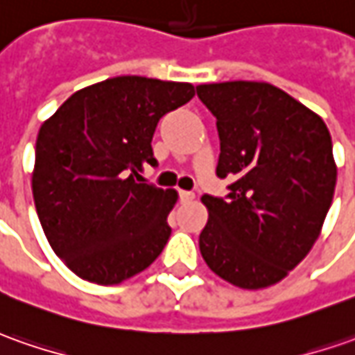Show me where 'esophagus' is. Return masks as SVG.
Returning a JSON list of instances; mask_svg holds the SVG:
<instances>
[{"label":"esophagus","mask_w":355,"mask_h":355,"mask_svg":"<svg viewBox=\"0 0 355 355\" xmlns=\"http://www.w3.org/2000/svg\"><path fill=\"white\" fill-rule=\"evenodd\" d=\"M180 202H192L194 200V192L192 190H178Z\"/></svg>","instance_id":"obj_1"}]
</instances>
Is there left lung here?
I'll return each instance as SVG.
<instances>
[{
  "instance_id": "obj_1",
  "label": "left lung",
  "mask_w": 355,
  "mask_h": 355,
  "mask_svg": "<svg viewBox=\"0 0 355 355\" xmlns=\"http://www.w3.org/2000/svg\"><path fill=\"white\" fill-rule=\"evenodd\" d=\"M216 116V175L233 178L209 211L200 252L211 272L243 289L268 288L307 257L329 214L336 165L322 118L278 87L225 81L196 87Z\"/></svg>"
}]
</instances>
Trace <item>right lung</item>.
Segmentation results:
<instances>
[{
    "mask_svg": "<svg viewBox=\"0 0 355 355\" xmlns=\"http://www.w3.org/2000/svg\"><path fill=\"white\" fill-rule=\"evenodd\" d=\"M190 83L120 76L85 87L40 126L33 198L44 235L79 278L112 286L146 270L171 237L175 190L144 182L161 118Z\"/></svg>",
    "mask_w": 355,
    "mask_h": 355,
    "instance_id": "1",
    "label": "right lung"
}]
</instances>
